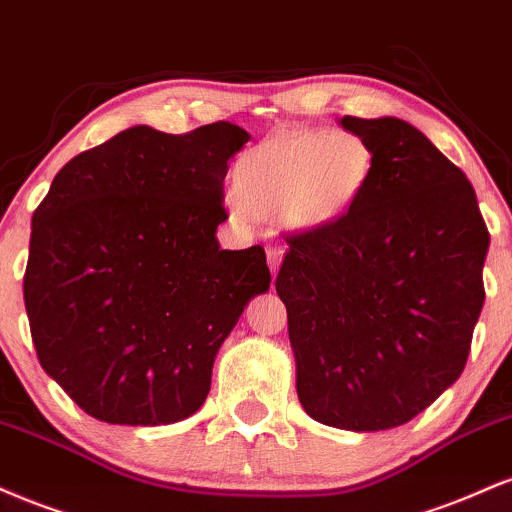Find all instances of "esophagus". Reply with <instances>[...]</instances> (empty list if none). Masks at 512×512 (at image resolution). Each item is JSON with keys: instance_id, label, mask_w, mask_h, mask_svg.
Listing matches in <instances>:
<instances>
[{"instance_id": "34e87169", "label": "esophagus", "mask_w": 512, "mask_h": 512, "mask_svg": "<svg viewBox=\"0 0 512 512\" xmlns=\"http://www.w3.org/2000/svg\"><path fill=\"white\" fill-rule=\"evenodd\" d=\"M282 246L280 244H266V254H268V266H270V273H278L280 268V261H282Z\"/></svg>"}]
</instances>
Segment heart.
I'll list each match as a JSON object with an SVG mask.
<instances>
[{
  "label": "heart",
  "mask_w": 512,
  "mask_h": 512,
  "mask_svg": "<svg viewBox=\"0 0 512 512\" xmlns=\"http://www.w3.org/2000/svg\"><path fill=\"white\" fill-rule=\"evenodd\" d=\"M374 150L354 131H278L234 165V194L261 218L285 215L294 225L340 220L364 194Z\"/></svg>",
  "instance_id": "b5f03b06"
}]
</instances>
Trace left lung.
<instances>
[{
	"mask_svg": "<svg viewBox=\"0 0 512 512\" xmlns=\"http://www.w3.org/2000/svg\"><path fill=\"white\" fill-rule=\"evenodd\" d=\"M374 150L359 201L294 232L275 290L309 417L383 431L458 381L484 306L489 230L470 179L395 117H342Z\"/></svg>",
	"mask_w": 512,
	"mask_h": 512,
	"instance_id": "1",
	"label": "left lung"
}]
</instances>
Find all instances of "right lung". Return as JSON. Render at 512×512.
Returning <instances> with one entry per match:
<instances>
[{
    "instance_id": "obj_1",
    "label": "right lung",
    "mask_w": 512,
    "mask_h": 512,
    "mask_svg": "<svg viewBox=\"0 0 512 512\" xmlns=\"http://www.w3.org/2000/svg\"><path fill=\"white\" fill-rule=\"evenodd\" d=\"M230 122L131 126L57 172L33 213L23 302L42 369L90 417L158 426L208 398L215 354L270 287L263 246L220 249Z\"/></svg>"
}]
</instances>
